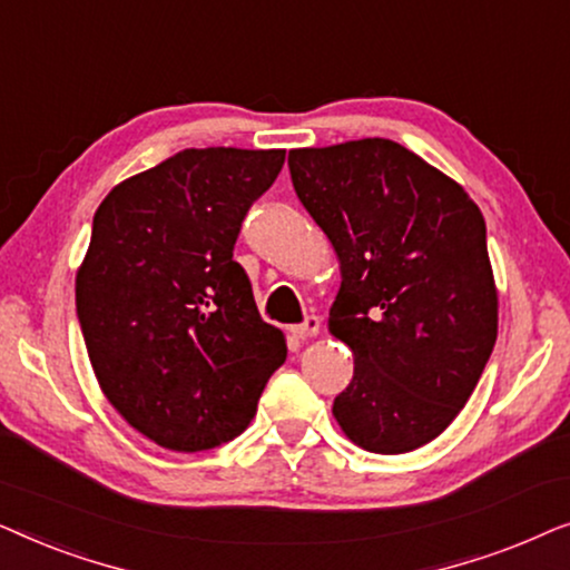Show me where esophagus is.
I'll list each match as a JSON object with an SVG mask.
<instances>
[{
  "instance_id": "34e87169",
  "label": "esophagus",
  "mask_w": 570,
  "mask_h": 570,
  "mask_svg": "<svg viewBox=\"0 0 570 570\" xmlns=\"http://www.w3.org/2000/svg\"><path fill=\"white\" fill-rule=\"evenodd\" d=\"M318 330H322V322H318L316 316H308L303 324L293 326V334H295V337H298V340H314L316 334H318Z\"/></svg>"
}]
</instances>
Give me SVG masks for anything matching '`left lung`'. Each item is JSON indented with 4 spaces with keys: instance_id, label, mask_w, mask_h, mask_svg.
Returning a JSON list of instances; mask_svg holds the SVG:
<instances>
[{
    "instance_id": "left-lung-1",
    "label": "left lung",
    "mask_w": 570,
    "mask_h": 570,
    "mask_svg": "<svg viewBox=\"0 0 570 570\" xmlns=\"http://www.w3.org/2000/svg\"><path fill=\"white\" fill-rule=\"evenodd\" d=\"M287 166L340 262L326 324L355 371L332 415L373 454L425 446L462 412L498 337L480 207L392 139L298 147Z\"/></svg>"
}]
</instances>
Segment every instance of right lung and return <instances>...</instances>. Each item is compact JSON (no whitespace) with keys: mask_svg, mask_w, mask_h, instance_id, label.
I'll return each instance as SVG.
<instances>
[{"mask_svg":"<svg viewBox=\"0 0 570 570\" xmlns=\"http://www.w3.org/2000/svg\"><path fill=\"white\" fill-rule=\"evenodd\" d=\"M283 163L285 150H181L116 184L92 217L75 279L85 347L111 407L163 449L236 439L285 363V334L233 262Z\"/></svg>","mask_w":570,"mask_h":570,"instance_id":"obj_1","label":"right lung"}]
</instances>
